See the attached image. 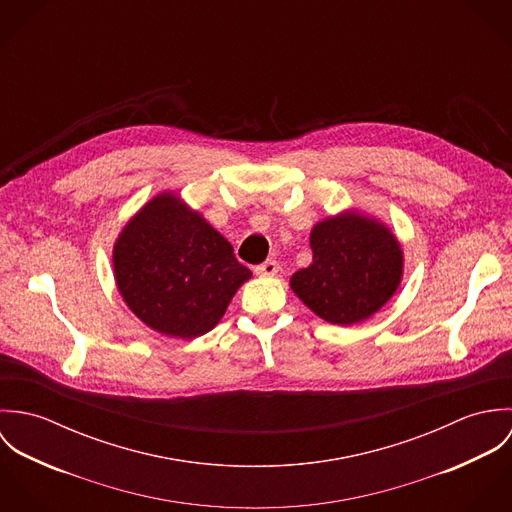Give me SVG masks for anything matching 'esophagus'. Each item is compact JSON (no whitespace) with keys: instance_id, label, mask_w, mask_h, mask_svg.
Here are the masks:
<instances>
[{"instance_id":"1","label":"esophagus","mask_w":512,"mask_h":512,"mask_svg":"<svg viewBox=\"0 0 512 512\" xmlns=\"http://www.w3.org/2000/svg\"><path fill=\"white\" fill-rule=\"evenodd\" d=\"M254 272H256L258 276H262V278H272V276H276V274L280 272V264H278L276 260H268V262L256 266Z\"/></svg>"}]
</instances>
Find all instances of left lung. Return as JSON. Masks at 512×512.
<instances>
[{"mask_svg": "<svg viewBox=\"0 0 512 512\" xmlns=\"http://www.w3.org/2000/svg\"><path fill=\"white\" fill-rule=\"evenodd\" d=\"M313 262L290 278L292 292L323 321L355 325L378 313L400 288L404 250L388 224L345 209L313 224Z\"/></svg>", "mask_w": 512, "mask_h": 512, "instance_id": "obj_1", "label": "left lung"}]
</instances>
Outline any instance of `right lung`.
I'll list each match as a JSON object with an SVG mask.
<instances>
[{
  "instance_id": "add662e5",
  "label": "right lung",
  "mask_w": 512,
  "mask_h": 512,
  "mask_svg": "<svg viewBox=\"0 0 512 512\" xmlns=\"http://www.w3.org/2000/svg\"><path fill=\"white\" fill-rule=\"evenodd\" d=\"M116 288L149 329L197 339L219 325L252 272L230 242L175 191H161L124 224L114 248Z\"/></svg>"
}]
</instances>
